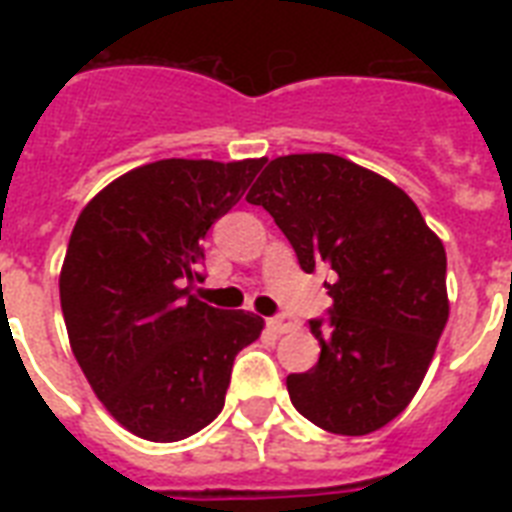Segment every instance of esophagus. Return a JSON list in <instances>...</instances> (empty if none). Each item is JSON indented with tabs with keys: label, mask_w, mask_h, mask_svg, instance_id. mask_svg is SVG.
<instances>
[{
	"label": "esophagus",
	"mask_w": 512,
	"mask_h": 512,
	"mask_svg": "<svg viewBox=\"0 0 512 512\" xmlns=\"http://www.w3.org/2000/svg\"><path fill=\"white\" fill-rule=\"evenodd\" d=\"M268 327H271L276 335H284V332H292V329L297 327V321L292 319V316H287V313H281V316L268 319Z\"/></svg>",
	"instance_id": "esophagus-1"
}]
</instances>
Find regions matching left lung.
I'll return each instance as SVG.
<instances>
[{
	"label": "left lung",
	"mask_w": 512,
	"mask_h": 512,
	"mask_svg": "<svg viewBox=\"0 0 512 512\" xmlns=\"http://www.w3.org/2000/svg\"><path fill=\"white\" fill-rule=\"evenodd\" d=\"M247 201L305 273H335L329 319H311L319 364L289 374L292 404L337 436L380 430L417 393L449 319L444 244L398 185L335 154L273 159Z\"/></svg>",
	"instance_id": "1"
}]
</instances>
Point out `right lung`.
Masks as SVG:
<instances>
[{
	"label": "right lung",
	"mask_w": 512,
	"mask_h": 512,
	"mask_svg": "<svg viewBox=\"0 0 512 512\" xmlns=\"http://www.w3.org/2000/svg\"><path fill=\"white\" fill-rule=\"evenodd\" d=\"M265 159H162L116 177L82 209L60 271V308L84 377L119 425L172 444L225 404L233 358L263 332L247 311L188 295L201 239Z\"/></svg>",
	"instance_id": "obj_1"
}]
</instances>
